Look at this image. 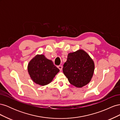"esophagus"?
I'll return each mask as SVG.
<instances>
[{"label":"esophagus","instance_id":"1","mask_svg":"<svg viewBox=\"0 0 120 120\" xmlns=\"http://www.w3.org/2000/svg\"><path fill=\"white\" fill-rule=\"evenodd\" d=\"M57 68L60 69V71L62 70V69H63V66H60H60H57Z\"/></svg>","mask_w":120,"mask_h":120}]
</instances>
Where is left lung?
<instances>
[{
	"mask_svg": "<svg viewBox=\"0 0 120 120\" xmlns=\"http://www.w3.org/2000/svg\"><path fill=\"white\" fill-rule=\"evenodd\" d=\"M94 68V61L89 54L79 49L68 54L63 71L71 84L82 88L91 80Z\"/></svg>",
	"mask_w": 120,
	"mask_h": 120,
	"instance_id": "8db88e82",
	"label": "left lung"
}]
</instances>
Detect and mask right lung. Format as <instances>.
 I'll list each match as a JSON object with an SVG mask.
<instances>
[{
  "mask_svg": "<svg viewBox=\"0 0 120 120\" xmlns=\"http://www.w3.org/2000/svg\"><path fill=\"white\" fill-rule=\"evenodd\" d=\"M59 71L52 61L43 54L36 56L28 65V71L31 79L41 86L46 85L51 82Z\"/></svg>",
  "mask_w": 120,
  "mask_h": 120,
  "instance_id": "obj_1",
  "label": "right lung"
}]
</instances>
